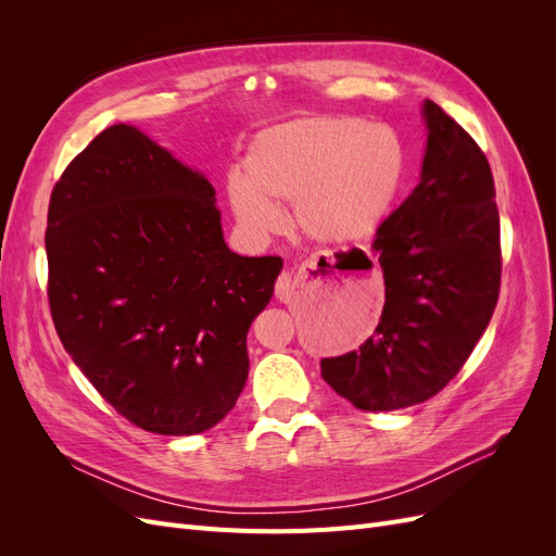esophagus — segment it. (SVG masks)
I'll return each mask as SVG.
<instances>
[{
  "mask_svg": "<svg viewBox=\"0 0 556 556\" xmlns=\"http://www.w3.org/2000/svg\"><path fill=\"white\" fill-rule=\"evenodd\" d=\"M292 290H294L292 274H290V271L280 274V278H278V282H276V296H278L280 301H285V304H288L290 296H292Z\"/></svg>",
  "mask_w": 556,
  "mask_h": 556,
  "instance_id": "34e87169",
  "label": "esophagus"
}]
</instances>
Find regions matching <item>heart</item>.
<instances>
[{
  "label": "heart",
  "instance_id": "1",
  "mask_svg": "<svg viewBox=\"0 0 556 556\" xmlns=\"http://www.w3.org/2000/svg\"><path fill=\"white\" fill-rule=\"evenodd\" d=\"M408 178L401 134L355 115L296 117L260 131L243 176L227 180V204L250 237L278 229V204L306 239L345 245L371 239L387 223Z\"/></svg>",
  "mask_w": 556,
  "mask_h": 556
}]
</instances>
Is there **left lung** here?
Here are the masks:
<instances>
[{
  "mask_svg": "<svg viewBox=\"0 0 556 556\" xmlns=\"http://www.w3.org/2000/svg\"><path fill=\"white\" fill-rule=\"evenodd\" d=\"M422 176L376 231L384 308L359 350L319 362L359 410H399L439 394L490 325L501 288V227L490 162L431 99Z\"/></svg>",
  "mask_w": 556,
  "mask_h": 556,
  "instance_id": "1",
  "label": "left lung"
}]
</instances>
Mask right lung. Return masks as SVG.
<instances>
[{
	"mask_svg": "<svg viewBox=\"0 0 556 556\" xmlns=\"http://www.w3.org/2000/svg\"><path fill=\"white\" fill-rule=\"evenodd\" d=\"M46 255L64 350L131 425L192 435L233 408L282 260L227 248L204 174L137 127L104 129L55 182Z\"/></svg>",
	"mask_w": 556,
	"mask_h": 556,
	"instance_id": "obj_1",
	"label": "right lung"
}]
</instances>
